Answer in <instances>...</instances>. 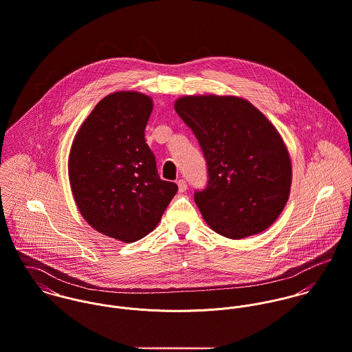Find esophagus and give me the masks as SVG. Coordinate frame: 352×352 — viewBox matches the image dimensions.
I'll use <instances>...</instances> for the list:
<instances>
[{"label": "esophagus", "mask_w": 352, "mask_h": 352, "mask_svg": "<svg viewBox=\"0 0 352 352\" xmlns=\"http://www.w3.org/2000/svg\"><path fill=\"white\" fill-rule=\"evenodd\" d=\"M177 185H178V190H179L181 193H184V192L188 189V184H186V181H185V179H179V181H177Z\"/></svg>", "instance_id": "34e87169"}]
</instances>
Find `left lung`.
Segmentation results:
<instances>
[{
  "label": "left lung",
  "mask_w": 352,
  "mask_h": 352,
  "mask_svg": "<svg viewBox=\"0 0 352 352\" xmlns=\"http://www.w3.org/2000/svg\"><path fill=\"white\" fill-rule=\"evenodd\" d=\"M174 109L204 152L210 181L195 201L212 230L242 239L267 230L287 204L292 166L274 124L232 95H185Z\"/></svg>",
  "instance_id": "8db88e82"
}]
</instances>
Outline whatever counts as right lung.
Masks as SVG:
<instances>
[{
    "mask_svg": "<svg viewBox=\"0 0 352 352\" xmlns=\"http://www.w3.org/2000/svg\"><path fill=\"white\" fill-rule=\"evenodd\" d=\"M151 96L117 91L104 96L72 142L68 174L84 220L96 231L135 242L160 221L178 186L160 179L144 131Z\"/></svg>",
    "mask_w": 352,
    "mask_h": 352,
    "instance_id": "right-lung-1",
    "label": "right lung"
}]
</instances>
